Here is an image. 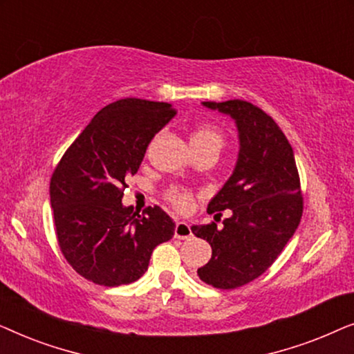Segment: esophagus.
Here are the masks:
<instances>
[{"instance_id":"esophagus-1","label":"esophagus","mask_w":354,"mask_h":354,"mask_svg":"<svg viewBox=\"0 0 354 354\" xmlns=\"http://www.w3.org/2000/svg\"><path fill=\"white\" fill-rule=\"evenodd\" d=\"M174 236L180 240H188L193 236L192 227L187 224V222H177L176 224V230H174Z\"/></svg>"}]
</instances>
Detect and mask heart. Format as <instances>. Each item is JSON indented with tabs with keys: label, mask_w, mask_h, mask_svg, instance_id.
Wrapping results in <instances>:
<instances>
[{
	"label": "heart",
	"mask_w": 354,
	"mask_h": 354,
	"mask_svg": "<svg viewBox=\"0 0 354 354\" xmlns=\"http://www.w3.org/2000/svg\"><path fill=\"white\" fill-rule=\"evenodd\" d=\"M190 142H192V147L196 148V147H205V145H222V135L219 133V130L212 127V125H200L195 132L192 133L190 137ZM169 201L172 203L174 206L177 207V209L180 211H187L190 209L192 206V196L188 195L187 192H182V190H177V188H174V190L169 192Z\"/></svg>",
	"instance_id": "heart-1"
}]
</instances>
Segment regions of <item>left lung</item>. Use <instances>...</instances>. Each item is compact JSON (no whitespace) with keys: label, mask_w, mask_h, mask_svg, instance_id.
Listing matches in <instances>:
<instances>
[{"label":"left lung","mask_w":354,"mask_h":354,"mask_svg":"<svg viewBox=\"0 0 354 354\" xmlns=\"http://www.w3.org/2000/svg\"><path fill=\"white\" fill-rule=\"evenodd\" d=\"M201 104L230 115L239 132L234 172L207 205L209 214L230 209L232 216L221 229L214 222L192 225L212 248L200 279L230 290L258 279L277 259L301 221L303 196L292 145L270 115L243 100Z\"/></svg>","instance_id":"8db88e82"}]
</instances>
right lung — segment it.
Here are the masks:
<instances>
[{
	"mask_svg": "<svg viewBox=\"0 0 354 354\" xmlns=\"http://www.w3.org/2000/svg\"><path fill=\"white\" fill-rule=\"evenodd\" d=\"M176 115L172 104L125 98L104 106L57 164L50 201L61 251L82 277L104 287L147 272L153 250L176 222L161 207L142 216L122 205L125 178L137 174L154 135Z\"/></svg>",
	"mask_w": 354,
	"mask_h": 354,
	"instance_id": "right-lung-1",
	"label": "right lung"
}]
</instances>
